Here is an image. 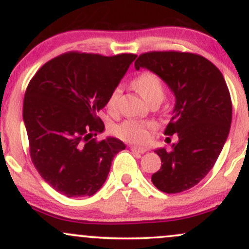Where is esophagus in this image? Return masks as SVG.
<instances>
[{"label": "esophagus", "instance_id": "34e87169", "mask_svg": "<svg viewBox=\"0 0 249 249\" xmlns=\"http://www.w3.org/2000/svg\"><path fill=\"white\" fill-rule=\"evenodd\" d=\"M130 150L132 151V152H137V153H145L147 151V147H144V146H137V145H132V146H130Z\"/></svg>", "mask_w": 249, "mask_h": 249}]
</instances>
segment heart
<instances>
[{"label":"heart","instance_id":"obj_1","mask_svg":"<svg viewBox=\"0 0 249 249\" xmlns=\"http://www.w3.org/2000/svg\"><path fill=\"white\" fill-rule=\"evenodd\" d=\"M133 85L136 90L141 93L142 98L148 103L157 101H162L165 96V90L162 83L158 76L153 72H144L139 75L133 81ZM122 95V87L118 85L112 90L108 96L107 107L110 111H115L118 104L119 97ZM154 128V124L151 122H142L128 119L122 123L115 128V133L119 138L126 142H146L150 138L151 131Z\"/></svg>","mask_w":249,"mask_h":249}]
</instances>
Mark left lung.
Instances as JSON below:
<instances>
[{"label":"left lung","mask_w":249,"mask_h":249,"mask_svg":"<svg viewBox=\"0 0 249 249\" xmlns=\"http://www.w3.org/2000/svg\"><path fill=\"white\" fill-rule=\"evenodd\" d=\"M134 68L152 71L176 97L165 134L177 133L178 142L154 151L162 164L151 180L165 193L190 190L212 170L230 133L232 101L224 76L205 57L179 51L145 53Z\"/></svg>","instance_id":"1"}]
</instances>
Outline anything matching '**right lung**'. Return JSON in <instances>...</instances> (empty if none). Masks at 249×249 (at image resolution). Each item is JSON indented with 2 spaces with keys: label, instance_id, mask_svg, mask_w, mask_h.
<instances>
[{
  "label": "right lung",
  "instance_id": "add662e5",
  "mask_svg": "<svg viewBox=\"0 0 249 249\" xmlns=\"http://www.w3.org/2000/svg\"><path fill=\"white\" fill-rule=\"evenodd\" d=\"M137 55L67 53L35 73L24 95L30 157L41 177L68 198L93 196L125 144L104 131L97 116Z\"/></svg>",
  "mask_w": 249,
  "mask_h": 249
}]
</instances>
